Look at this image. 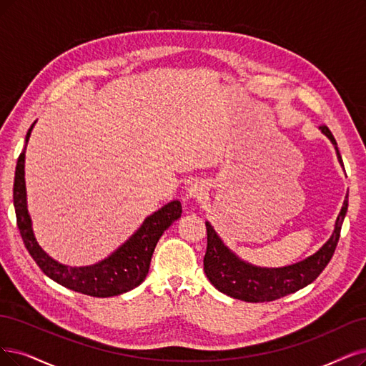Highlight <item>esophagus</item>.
Masks as SVG:
<instances>
[{
    "label": "esophagus",
    "mask_w": 366,
    "mask_h": 366,
    "mask_svg": "<svg viewBox=\"0 0 366 366\" xmlns=\"http://www.w3.org/2000/svg\"><path fill=\"white\" fill-rule=\"evenodd\" d=\"M188 196L193 199H204L207 196V185L202 182H194L188 188Z\"/></svg>",
    "instance_id": "esophagus-1"
}]
</instances>
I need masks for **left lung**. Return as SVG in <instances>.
I'll return each mask as SVG.
<instances>
[{
    "mask_svg": "<svg viewBox=\"0 0 366 366\" xmlns=\"http://www.w3.org/2000/svg\"><path fill=\"white\" fill-rule=\"evenodd\" d=\"M336 147V155L342 164V158L337 151L333 134L326 125L320 127ZM344 166V164H342ZM348 208V197L337 215L335 231L330 239L315 254L307 259L283 268H259L242 262L229 250L223 241L215 234L212 226L207 223V253L204 258V269L212 285L220 292L238 300L250 303L273 302L291 292L299 291L314 282L326 265L330 262L341 235L342 222Z\"/></svg>",
    "mask_w": 366,
    "mask_h": 366,
    "instance_id": "1",
    "label": "left lung"
}]
</instances>
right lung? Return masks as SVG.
<instances>
[{
	"label": "right lung",
	"instance_id": "obj_1",
	"mask_svg": "<svg viewBox=\"0 0 366 366\" xmlns=\"http://www.w3.org/2000/svg\"><path fill=\"white\" fill-rule=\"evenodd\" d=\"M33 127L34 124L26 132L25 147L26 142L30 139ZM25 147L16 162L15 182H13V205H15L16 223L24 244L39 268L48 277L60 283V285L90 297H113L139 287L149 272V265H151L152 253L158 239L173 222L181 217V202L173 200L152 215H149L139 231L112 256H108L107 259L90 267L61 265L60 262L49 258L40 249L33 234L31 220L29 211H26V193L24 179Z\"/></svg>",
	"mask_w": 366,
	"mask_h": 366
}]
</instances>
